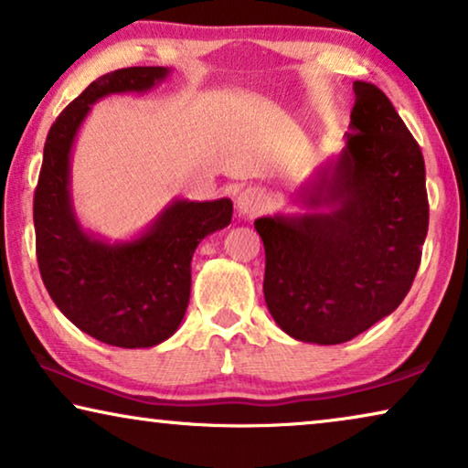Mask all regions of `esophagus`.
Returning a JSON list of instances; mask_svg holds the SVG:
<instances>
[{
  "label": "esophagus",
  "mask_w": 468,
  "mask_h": 468,
  "mask_svg": "<svg viewBox=\"0 0 468 468\" xmlns=\"http://www.w3.org/2000/svg\"><path fill=\"white\" fill-rule=\"evenodd\" d=\"M266 207H268V197L264 191L258 187L242 189L239 197H236V210H239L242 217H249V219L255 215H260Z\"/></svg>",
  "instance_id": "34e87169"
}]
</instances>
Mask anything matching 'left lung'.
I'll use <instances>...</instances> for the list:
<instances>
[{
    "instance_id": "8db88e82",
    "label": "left lung",
    "mask_w": 468,
    "mask_h": 468,
    "mask_svg": "<svg viewBox=\"0 0 468 468\" xmlns=\"http://www.w3.org/2000/svg\"><path fill=\"white\" fill-rule=\"evenodd\" d=\"M345 146L296 191L303 213L255 219L264 298L285 335L338 345L388 317L411 290L428 234L418 143L379 87L356 80Z\"/></svg>"
}]
</instances>
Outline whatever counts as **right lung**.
Wrapping results in <instances>:
<instances>
[{
    "mask_svg": "<svg viewBox=\"0 0 468 468\" xmlns=\"http://www.w3.org/2000/svg\"><path fill=\"white\" fill-rule=\"evenodd\" d=\"M168 68L114 69L93 80L50 127L34 196L36 253L44 285L76 328L106 345L155 347L181 325L191 293V258L229 226L232 200H175L143 232L108 240L82 228L72 202V149L95 101L146 93Z\"/></svg>",
    "mask_w": 468,
    "mask_h": 468,
    "instance_id": "obj_1",
    "label": "right lung"
}]
</instances>
